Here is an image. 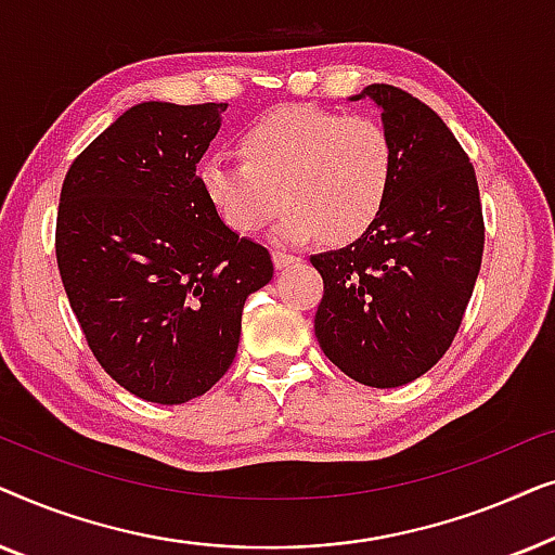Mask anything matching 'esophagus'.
I'll use <instances>...</instances> for the list:
<instances>
[{
    "label": "esophagus",
    "instance_id": "obj_1",
    "mask_svg": "<svg viewBox=\"0 0 555 555\" xmlns=\"http://www.w3.org/2000/svg\"><path fill=\"white\" fill-rule=\"evenodd\" d=\"M272 262H275L278 270H283V268H287V264L298 262V257H295V255H285V253H272Z\"/></svg>",
    "mask_w": 555,
    "mask_h": 555
}]
</instances>
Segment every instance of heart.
<instances>
[{
	"label": "heart",
	"instance_id": "b5f03b06",
	"mask_svg": "<svg viewBox=\"0 0 555 555\" xmlns=\"http://www.w3.org/2000/svg\"><path fill=\"white\" fill-rule=\"evenodd\" d=\"M237 158L209 156L204 194L232 232L257 234L285 204L272 237L300 245L323 234L348 245L384 215L397 149L374 118L315 105H283L242 131Z\"/></svg>",
	"mask_w": 555,
	"mask_h": 555
}]
</instances>
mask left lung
I'll use <instances>...</instances> for the list:
<instances>
[{
  "instance_id": "1",
  "label": "left lung",
  "mask_w": 555,
  "mask_h": 555,
  "mask_svg": "<svg viewBox=\"0 0 555 555\" xmlns=\"http://www.w3.org/2000/svg\"><path fill=\"white\" fill-rule=\"evenodd\" d=\"M397 149L384 215L348 247L310 257L323 278L315 338L323 353L374 389L404 386L457 336L482 262L475 169L444 120L401 88H363Z\"/></svg>"
}]
</instances>
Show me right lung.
Listing matches in <instances>:
<instances>
[{"mask_svg": "<svg viewBox=\"0 0 555 555\" xmlns=\"http://www.w3.org/2000/svg\"><path fill=\"white\" fill-rule=\"evenodd\" d=\"M227 103H139L75 158L55 253L67 300L113 382L154 404L202 397L232 366L270 253L232 232L196 164Z\"/></svg>", "mask_w": 555, "mask_h": 555, "instance_id": "add662e5", "label": "right lung"}]
</instances>
